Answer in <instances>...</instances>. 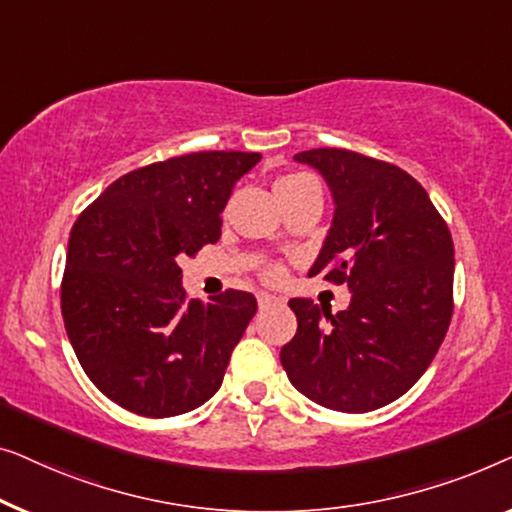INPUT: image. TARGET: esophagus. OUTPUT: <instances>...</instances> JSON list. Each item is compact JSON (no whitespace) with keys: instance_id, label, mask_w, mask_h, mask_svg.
Instances as JSON below:
<instances>
[{"instance_id":"esophagus-1","label":"esophagus","mask_w":512,"mask_h":512,"mask_svg":"<svg viewBox=\"0 0 512 512\" xmlns=\"http://www.w3.org/2000/svg\"><path fill=\"white\" fill-rule=\"evenodd\" d=\"M257 304H259V308H271V306H276V304H283V299L276 297V294L259 292L257 294Z\"/></svg>"}]
</instances>
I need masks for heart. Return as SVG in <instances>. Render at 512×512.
<instances>
[{
	"mask_svg": "<svg viewBox=\"0 0 512 512\" xmlns=\"http://www.w3.org/2000/svg\"><path fill=\"white\" fill-rule=\"evenodd\" d=\"M308 181H313V178L306 176V174H290V176H283V178H278L276 185H273V192H276V190H287V187H297V185L308 183ZM269 276H278V269H271Z\"/></svg>",
	"mask_w": 512,
	"mask_h": 512,
	"instance_id": "obj_1",
	"label": "heart"
}]
</instances>
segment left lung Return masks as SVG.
Returning a JSON list of instances; mask_svg holds the SVG:
<instances>
[{
	"mask_svg": "<svg viewBox=\"0 0 512 512\" xmlns=\"http://www.w3.org/2000/svg\"><path fill=\"white\" fill-rule=\"evenodd\" d=\"M325 178L334 218L308 276L345 283L331 315L290 299L297 334L280 364L297 390L341 413H369L406 394L441 348L452 318L455 248L429 194L394 164L341 148L294 155Z\"/></svg>",
	"mask_w": 512,
	"mask_h": 512,
	"instance_id": "1",
	"label": "left lung"
}]
</instances>
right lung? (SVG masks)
Returning a JSON list of instances; mask_svg holds the SVG:
<instances>
[{"instance_id": "add662e5", "label": "right lung", "mask_w": 512, "mask_h": 512, "mask_svg": "<svg viewBox=\"0 0 512 512\" xmlns=\"http://www.w3.org/2000/svg\"><path fill=\"white\" fill-rule=\"evenodd\" d=\"M259 160L208 150L148 164L78 215L62 318L83 371L118 406L174 417L220 390L257 301L239 290L187 301L178 257L220 239V213Z\"/></svg>"}]
</instances>
